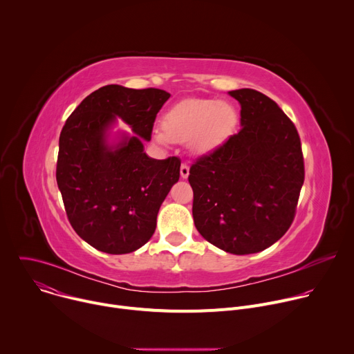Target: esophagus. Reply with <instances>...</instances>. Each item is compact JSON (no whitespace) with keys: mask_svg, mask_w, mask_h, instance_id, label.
Wrapping results in <instances>:
<instances>
[{"mask_svg":"<svg viewBox=\"0 0 354 354\" xmlns=\"http://www.w3.org/2000/svg\"><path fill=\"white\" fill-rule=\"evenodd\" d=\"M180 176H182L183 179H186V178L189 176V165L185 164V162L180 165Z\"/></svg>","mask_w":354,"mask_h":354,"instance_id":"34e87169","label":"esophagus"}]
</instances>
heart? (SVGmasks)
Masks as SVG:
<instances>
[{
  "mask_svg": "<svg viewBox=\"0 0 354 354\" xmlns=\"http://www.w3.org/2000/svg\"><path fill=\"white\" fill-rule=\"evenodd\" d=\"M238 115L234 106L213 99H185L165 115L164 127L154 131L162 145L172 141L186 142L197 154L217 148L234 131Z\"/></svg>",
  "mask_w": 354,
  "mask_h": 354,
  "instance_id": "b5f03b06",
  "label": "heart"
}]
</instances>
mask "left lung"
<instances>
[{
    "instance_id": "8db88e82",
    "label": "left lung",
    "mask_w": 354,
    "mask_h": 354,
    "mask_svg": "<svg viewBox=\"0 0 354 354\" xmlns=\"http://www.w3.org/2000/svg\"><path fill=\"white\" fill-rule=\"evenodd\" d=\"M230 95L241 105V130L192 164L193 218L200 235L234 255L257 254L290 228L304 183L294 123L255 89Z\"/></svg>"
}]
</instances>
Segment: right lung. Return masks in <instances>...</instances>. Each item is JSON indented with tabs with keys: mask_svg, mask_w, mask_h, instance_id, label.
Masks as SVG:
<instances>
[{
	"mask_svg": "<svg viewBox=\"0 0 354 354\" xmlns=\"http://www.w3.org/2000/svg\"><path fill=\"white\" fill-rule=\"evenodd\" d=\"M169 96L157 88L102 86L82 100L60 133L56 179L64 209L74 231L97 250L130 254L156 231L180 160L149 158L142 140H151ZM118 117L135 134L109 146L106 131Z\"/></svg>",
	"mask_w": 354,
	"mask_h": 354,
	"instance_id": "1",
	"label": "right lung"
}]
</instances>
